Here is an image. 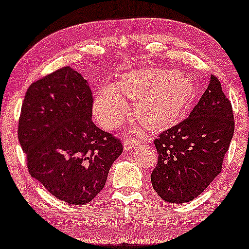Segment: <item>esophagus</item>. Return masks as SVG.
<instances>
[{
	"label": "esophagus",
	"instance_id": "obj_1",
	"mask_svg": "<svg viewBox=\"0 0 249 249\" xmlns=\"http://www.w3.org/2000/svg\"><path fill=\"white\" fill-rule=\"evenodd\" d=\"M141 142L140 141H138V140H135V139H132V138H129V139H127L124 141V149L125 151H128V150H131V149H133L135 148L136 146H138V144H140Z\"/></svg>",
	"mask_w": 249,
	"mask_h": 249
}]
</instances>
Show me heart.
Returning <instances> with one entry per match:
<instances>
[{
  "mask_svg": "<svg viewBox=\"0 0 249 249\" xmlns=\"http://www.w3.org/2000/svg\"><path fill=\"white\" fill-rule=\"evenodd\" d=\"M195 92L189 76L167 69H141L121 76L113 87L102 86L94 98L93 112L103 128L116 129L128 112L124 99H135L136 119L148 129L161 130L180 118Z\"/></svg>",
  "mask_w": 249,
  "mask_h": 249,
  "instance_id": "heart-1",
  "label": "heart"
}]
</instances>
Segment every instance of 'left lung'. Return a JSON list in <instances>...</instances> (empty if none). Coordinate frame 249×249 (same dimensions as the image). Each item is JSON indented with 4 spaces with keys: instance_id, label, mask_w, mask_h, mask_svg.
<instances>
[{
    "instance_id": "left-lung-1",
    "label": "left lung",
    "mask_w": 249,
    "mask_h": 249,
    "mask_svg": "<svg viewBox=\"0 0 249 249\" xmlns=\"http://www.w3.org/2000/svg\"><path fill=\"white\" fill-rule=\"evenodd\" d=\"M234 129L231 103L219 80L210 75L189 117L155 140L159 156L151 183L159 197L183 204L199 196L220 174Z\"/></svg>"
}]
</instances>
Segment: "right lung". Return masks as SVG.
Listing matches in <instances>:
<instances>
[{
	"label": "right lung",
	"instance_id": "1",
	"mask_svg": "<svg viewBox=\"0 0 249 249\" xmlns=\"http://www.w3.org/2000/svg\"><path fill=\"white\" fill-rule=\"evenodd\" d=\"M92 93L70 67L32 83L18 120V141L29 173L50 194L71 205L100 193L122 144L92 122Z\"/></svg>",
	"mask_w": 249,
	"mask_h": 249
}]
</instances>
